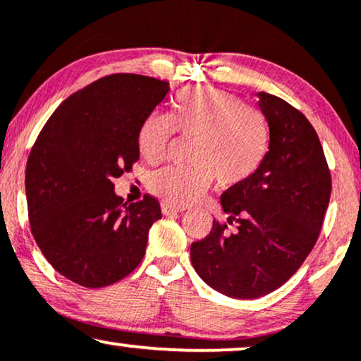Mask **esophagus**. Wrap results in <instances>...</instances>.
Here are the masks:
<instances>
[{
    "label": "esophagus",
    "instance_id": "34e87169",
    "mask_svg": "<svg viewBox=\"0 0 361 361\" xmlns=\"http://www.w3.org/2000/svg\"><path fill=\"white\" fill-rule=\"evenodd\" d=\"M185 208L183 206H176V204H173V203H168V201H163L161 203V213L163 214H176V213H181V211H183Z\"/></svg>",
    "mask_w": 361,
    "mask_h": 361
}]
</instances>
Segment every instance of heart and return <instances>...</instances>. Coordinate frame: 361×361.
<instances>
[{"label":"heart","mask_w":361,"mask_h":361,"mask_svg":"<svg viewBox=\"0 0 361 361\" xmlns=\"http://www.w3.org/2000/svg\"><path fill=\"white\" fill-rule=\"evenodd\" d=\"M175 132L193 138L188 155L193 165L165 166L150 178L153 193L173 204L195 203L213 178L224 188L246 183L262 166L271 145L266 115L214 87L181 90L170 115H148L137 137L140 155L148 163L161 161Z\"/></svg>","instance_id":"1"}]
</instances>
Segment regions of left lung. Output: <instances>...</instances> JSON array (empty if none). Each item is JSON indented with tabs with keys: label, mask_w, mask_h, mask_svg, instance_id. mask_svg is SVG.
<instances>
[{
	"label": "left lung",
	"mask_w": 361,
	"mask_h": 361,
	"mask_svg": "<svg viewBox=\"0 0 361 361\" xmlns=\"http://www.w3.org/2000/svg\"><path fill=\"white\" fill-rule=\"evenodd\" d=\"M271 145L246 183L221 196L226 223L191 244V262L206 284L234 299L276 290L302 266L319 239L331 176L315 128L286 100L259 92Z\"/></svg>",
	"instance_id": "obj_1"
}]
</instances>
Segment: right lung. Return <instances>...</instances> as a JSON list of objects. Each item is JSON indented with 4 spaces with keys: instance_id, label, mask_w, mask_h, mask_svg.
<instances>
[{
    "instance_id": "obj_1",
    "label": "right lung",
    "mask_w": 361,
    "mask_h": 361,
    "mask_svg": "<svg viewBox=\"0 0 361 361\" xmlns=\"http://www.w3.org/2000/svg\"><path fill=\"white\" fill-rule=\"evenodd\" d=\"M168 90L166 80L155 77H102L69 95L31 148V233L51 266L75 284H115L145 256L148 231L161 218L160 203L150 195L123 203L114 180L138 160L140 125Z\"/></svg>"
}]
</instances>
